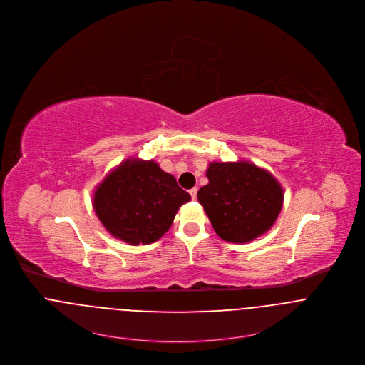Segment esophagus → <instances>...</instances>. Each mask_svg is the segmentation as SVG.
<instances>
[{
  "instance_id": "34e87169",
  "label": "esophagus",
  "mask_w": 365,
  "mask_h": 365,
  "mask_svg": "<svg viewBox=\"0 0 365 365\" xmlns=\"http://www.w3.org/2000/svg\"><path fill=\"white\" fill-rule=\"evenodd\" d=\"M190 192V195H191V198L195 199L197 198V192H198V190L197 188H192V190H190L188 191Z\"/></svg>"
}]
</instances>
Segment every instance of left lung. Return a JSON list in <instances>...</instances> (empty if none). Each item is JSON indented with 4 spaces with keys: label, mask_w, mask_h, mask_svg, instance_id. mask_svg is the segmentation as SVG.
Returning <instances> with one entry per match:
<instances>
[{
    "label": "left lung",
    "mask_w": 365,
    "mask_h": 365,
    "mask_svg": "<svg viewBox=\"0 0 365 365\" xmlns=\"http://www.w3.org/2000/svg\"><path fill=\"white\" fill-rule=\"evenodd\" d=\"M209 182L198 191L216 234L242 244L265 234L283 206V188L265 168L250 162L209 163Z\"/></svg>",
    "instance_id": "left-lung-1"
}]
</instances>
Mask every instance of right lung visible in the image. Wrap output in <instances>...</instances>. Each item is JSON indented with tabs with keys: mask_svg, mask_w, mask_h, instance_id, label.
I'll return each mask as SVG.
<instances>
[{
	"mask_svg": "<svg viewBox=\"0 0 365 365\" xmlns=\"http://www.w3.org/2000/svg\"><path fill=\"white\" fill-rule=\"evenodd\" d=\"M191 195L153 160L127 159L100 182L93 209L106 230L131 245L166 234L180 206Z\"/></svg>",
	"mask_w": 365,
	"mask_h": 365,
	"instance_id": "1",
	"label": "right lung"
}]
</instances>
